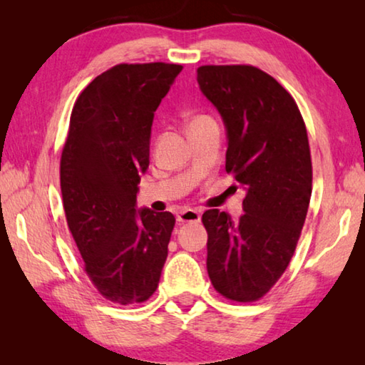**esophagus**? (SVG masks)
Returning a JSON list of instances; mask_svg holds the SVG:
<instances>
[{
  "label": "esophagus",
  "mask_w": 365,
  "mask_h": 365,
  "mask_svg": "<svg viewBox=\"0 0 365 365\" xmlns=\"http://www.w3.org/2000/svg\"><path fill=\"white\" fill-rule=\"evenodd\" d=\"M200 219L201 212L196 211V209H185L177 215V222H180V224H183V222H200Z\"/></svg>",
  "instance_id": "obj_1"
}]
</instances>
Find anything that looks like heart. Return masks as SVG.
Listing matches in <instances>:
<instances>
[{"label":"heart","mask_w":365,"mask_h":365,"mask_svg":"<svg viewBox=\"0 0 365 365\" xmlns=\"http://www.w3.org/2000/svg\"><path fill=\"white\" fill-rule=\"evenodd\" d=\"M202 119H207V117H197V119H195V120H202ZM193 120V122H195Z\"/></svg>","instance_id":"b5f03b06"}]
</instances>
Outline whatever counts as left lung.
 <instances>
[{
    "mask_svg": "<svg viewBox=\"0 0 365 365\" xmlns=\"http://www.w3.org/2000/svg\"><path fill=\"white\" fill-rule=\"evenodd\" d=\"M197 83L225 125V170L245 191L238 220L219 209L202 214L207 274L225 298L256 301L288 267L306 220L312 191L306 125L292 95L257 67L202 66Z\"/></svg>",
    "mask_w": 365,
    "mask_h": 365,
    "instance_id": "1",
    "label": "left lung"
}]
</instances>
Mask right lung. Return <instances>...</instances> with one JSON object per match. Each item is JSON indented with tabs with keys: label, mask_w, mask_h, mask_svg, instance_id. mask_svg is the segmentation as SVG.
Wrapping results in <instances>:
<instances>
[{
	"label": "right lung",
	"mask_w": 365,
	"mask_h": 365,
	"mask_svg": "<svg viewBox=\"0 0 365 365\" xmlns=\"http://www.w3.org/2000/svg\"><path fill=\"white\" fill-rule=\"evenodd\" d=\"M183 69L178 64H119L78 96L61 156L67 225L85 272L104 298L143 302L156 292L175 217L137 207L150 165L158 106Z\"/></svg>",
	"instance_id": "right-lung-1"
}]
</instances>
